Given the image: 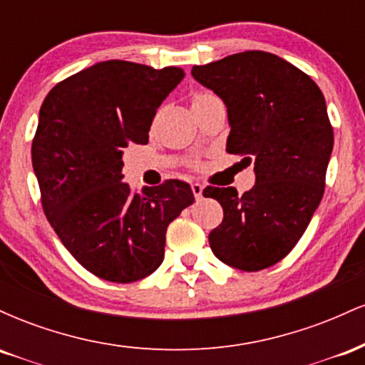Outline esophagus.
I'll return each instance as SVG.
<instances>
[{
	"mask_svg": "<svg viewBox=\"0 0 365 365\" xmlns=\"http://www.w3.org/2000/svg\"><path fill=\"white\" fill-rule=\"evenodd\" d=\"M202 190H204V187L200 185V183H192V192H194L197 200L202 199Z\"/></svg>",
	"mask_w": 365,
	"mask_h": 365,
	"instance_id": "34e87169",
	"label": "esophagus"
}]
</instances>
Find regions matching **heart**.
I'll use <instances>...</instances> for the list:
<instances>
[{
    "instance_id": "heart-1",
    "label": "heart",
    "mask_w": 365,
    "mask_h": 365,
    "mask_svg": "<svg viewBox=\"0 0 365 365\" xmlns=\"http://www.w3.org/2000/svg\"><path fill=\"white\" fill-rule=\"evenodd\" d=\"M209 96H212V94H209V92H197V94L194 96V98H192V103H199V101H202V99L209 98Z\"/></svg>"
}]
</instances>
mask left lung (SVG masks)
<instances>
[{
  "mask_svg": "<svg viewBox=\"0 0 365 365\" xmlns=\"http://www.w3.org/2000/svg\"><path fill=\"white\" fill-rule=\"evenodd\" d=\"M192 77L220 96L228 110L226 150L254 163L255 185L206 187L223 207L209 233L221 262L261 271L297 245L324 194L333 127L316 82L283 58L245 51L192 68Z\"/></svg>",
  "mask_w": 365,
  "mask_h": 365,
  "instance_id": "left-lung-1",
  "label": "left lung"
}]
</instances>
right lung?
<instances>
[{"label":"right lung","instance_id":"obj_1","mask_svg":"<svg viewBox=\"0 0 365 365\" xmlns=\"http://www.w3.org/2000/svg\"><path fill=\"white\" fill-rule=\"evenodd\" d=\"M183 75L177 66L101 61L56 83L41 106L32 166L44 215L66 250L106 282L154 273L166 228L194 202L182 180L142 194L121 182L123 149L148 144L156 110Z\"/></svg>","mask_w":365,"mask_h":365}]
</instances>
